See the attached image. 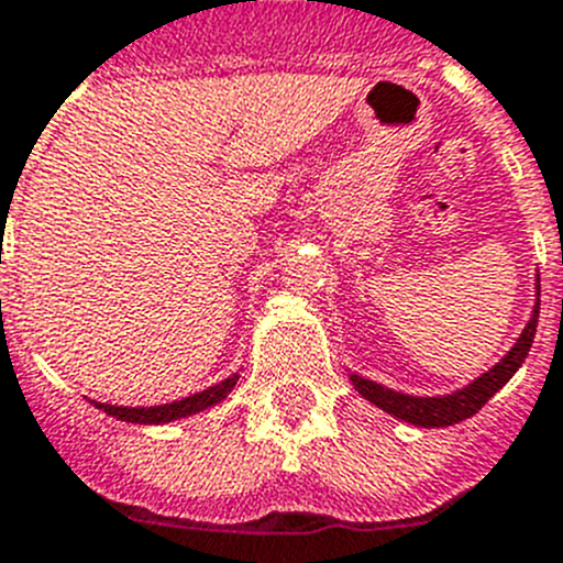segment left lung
<instances>
[{
    "mask_svg": "<svg viewBox=\"0 0 563 563\" xmlns=\"http://www.w3.org/2000/svg\"><path fill=\"white\" fill-rule=\"evenodd\" d=\"M539 309H541V280L536 277V306H532V314L527 320V325L521 329V334L516 336V342L510 345L501 360H498L493 368H487L485 374H478L473 383L462 385V388L451 390V394H437V397H417V394H402V390L385 388V385L374 383V379H365V376L349 374L351 385L356 388V394L363 399H368L371 405H376L379 410L390 413V417L402 419L408 424H417V428H448V424L464 422L471 419L473 413L482 410V405L505 388L512 379L521 363L527 360L532 349V336H536V325H539Z\"/></svg>",
    "mask_w": 563,
    "mask_h": 563,
    "instance_id": "8db88e82",
    "label": "left lung"
}]
</instances>
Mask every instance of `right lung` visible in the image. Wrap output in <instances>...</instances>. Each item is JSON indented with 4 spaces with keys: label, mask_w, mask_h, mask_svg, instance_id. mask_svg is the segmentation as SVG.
<instances>
[{
    "label": "right lung",
    "mask_w": 563,
    "mask_h": 563,
    "mask_svg": "<svg viewBox=\"0 0 563 563\" xmlns=\"http://www.w3.org/2000/svg\"><path fill=\"white\" fill-rule=\"evenodd\" d=\"M238 376L241 374H232L227 379H221L218 385L207 390H198L192 397H184V399H175V402H166V405H150V408H124V405H107V402H96L90 399L92 405L99 410H104L107 417H115L121 422H133V424H166V422H178V419H187L200 413V410L212 408V405L223 402L234 390L238 385Z\"/></svg>",
    "instance_id": "obj_1"
}]
</instances>
